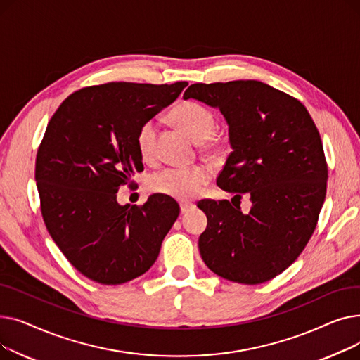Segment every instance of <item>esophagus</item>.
<instances>
[{
    "mask_svg": "<svg viewBox=\"0 0 360 360\" xmlns=\"http://www.w3.org/2000/svg\"><path fill=\"white\" fill-rule=\"evenodd\" d=\"M179 207H181V213L182 214L190 213L191 210H194V204L193 202H181Z\"/></svg>",
    "mask_w": 360,
    "mask_h": 360,
    "instance_id": "34e87169",
    "label": "esophagus"
}]
</instances>
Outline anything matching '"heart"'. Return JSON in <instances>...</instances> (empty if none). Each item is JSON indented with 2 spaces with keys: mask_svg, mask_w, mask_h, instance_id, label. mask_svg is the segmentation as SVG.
<instances>
[{
  "mask_svg": "<svg viewBox=\"0 0 360 360\" xmlns=\"http://www.w3.org/2000/svg\"><path fill=\"white\" fill-rule=\"evenodd\" d=\"M172 120L185 129L201 147L212 153L223 150V143L213 137L216 129L214 113L205 106L186 101L179 103L172 113ZM159 125L155 118L146 120L137 129L136 146L144 162H153L158 158ZM212 179V169L207 165L167 166L148 179L150 190L176 200H191L200 194L202 186Z\"/></svg>",
  "mask_w": 360,
  "mask_h": 360,
  "instance_id": "b5f03b06",
  "label": "heart"
}]
</instances>
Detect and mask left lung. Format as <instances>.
I'll return each mask as SVG.
<instances>
[{"label":"left lung","mask_w":360,"mask_h":360,"mask_svg":"<svg viewBox=\"0 0 360 360\" xmlns=\"http://www.w3.org/2000/svg\"><path fill=\"white\" fill-rule=\"evenodd\" d=\"M190 98L219 108L229 124L233 151L217 185L239 201L198 202L209 219L198 239L201 258L226 280L269 281L300 255L316 228L328 178L319 131L300 101L257 80L195 83L184 93ZM243 193L253 202L245 215Z\"/></svg>","instance_id":"left-lung-1"}]
</instances>
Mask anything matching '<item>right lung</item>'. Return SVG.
<instances>
[{"label":"right lung","mask_w":360,"mask_h":360,"mask_svg":"<svg viewBox=\"0 0 360 360\" xmlns=\"http://www.w3.org/2000/svg\"><path fill=\"white\" fill-rule=\"evenodd\" d=\"M110 82L71 93L37 148L34 179L46 229L71 266L101 285H122L153 266L179 205L163 194L120 205V186L144 169L136 134L186 87Z\"/></svg>","instance_id":"obj_1"}]
</instances>
